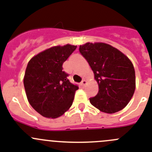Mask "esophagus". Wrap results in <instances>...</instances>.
Instances as JSON below:
<instances>
[{
	"mask_svg": "<svg viewBox=\"0 0 152 152\" xmlns=\"http://www.w3.org/2000/svg\"><path fill=\"white\" fill-rule=\"evenodd\" d=\"M86 83H87V82H86V81L85 80V79H83V80L82 81V82H81V85H82V86H86Z\"/></svg>",
	"mask_w": 152,
	"mask_h": 152,
	"instance_id": "1",
	"label": "esophagus"
}]
</instances>
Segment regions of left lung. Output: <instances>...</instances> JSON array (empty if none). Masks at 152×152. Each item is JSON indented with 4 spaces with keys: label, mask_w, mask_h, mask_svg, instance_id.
<instances>
[{
    "label": "left lung",
    "mask_w": 152,
    "mask_h": 152,
    "mask_svg": "<svg viewBox=\"0 0 152 152\" xmlns=\"http://www.w3.org/2000/svg\"><path fill=\"white\" fill-rule=\"evenodd\" d=\"M98 83L97 95L90 103L101 112L117 113L124 109L136 88L135 70L130 59L118 49L103 42H87L79 46Z\"/></svg>",
    "instance_id": "obj_1"
}]
</instances>
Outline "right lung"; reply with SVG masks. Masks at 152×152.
Wrapping results in <instances>:
<instances>
[{
  "mask_svg": "<svg viewBox=\"0 0 152 152\" xmlns=\"http://www.w3.org/2000/svg\"><path fill=\"white\" fill-rule=\"evenodd\" d=\"M76 46L49 48L29 61L24 77V86L31 106L44 117H60L72 106L79 87L67 79L64 62Z\"/></svg>",
  "mask_w": 152,
  "mask_h": 152,
  "instance_id": "right-lung-1",
  "label": "right lung"
}]
</instances>
